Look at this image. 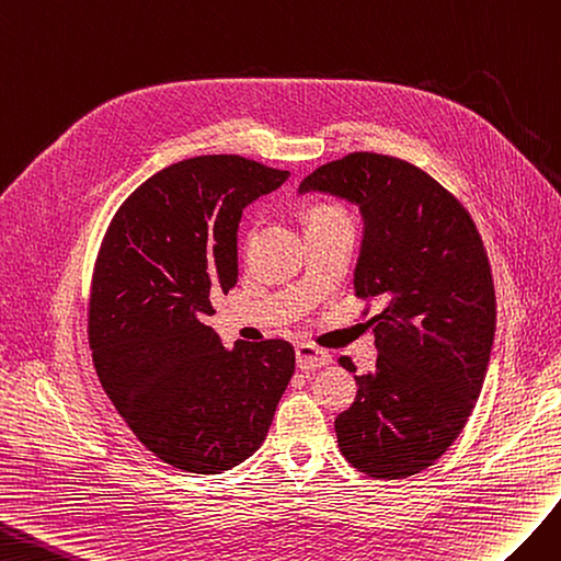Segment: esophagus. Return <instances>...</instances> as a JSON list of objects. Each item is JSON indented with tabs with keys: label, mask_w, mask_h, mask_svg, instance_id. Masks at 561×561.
Listing matches in <instances>:
<instances>
[{
	"label": "esophagus",
	"mask_w": 561,
	"mask_h": 561,
	"mask_svg": "<svg viewBox=\"0 0 561 561\" xmlns=\"http://www.w3.org/2000/svg\"><path fill=\"white\" fill-rule=\"evenodd\" d=\"M296 362H298V369L314 371V369H322V366H329L331 355L327 350H319L317 345L300 343L296 345Z\"/></svg>",
	"instance_id": "34e87169"
}]
</instances>
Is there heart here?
I'll return each mask as SVG.
<instances>
[{"label":"heart","mask_w":561,"mask_h":561,"mask_svg":"<svg viewBox=\"0 0 561 561\" xmlns=\"http://www.w3.org/2000/svg\"><path fill=\"white\" fill-rule=\"evenodd\" d=\"M331 218H347V216H345V211L339 209V206H329V204L314 206V209L310 211V222L312 220H331Z\"/></svg>","instance_id":"obj_1"}]
</instances>
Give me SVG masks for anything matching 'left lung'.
Here are the masks:
<instances>
[{"instance_id":"8db88e82","label":"left lung","mask_w":561,"mask_h":561,"mask_svg":"<svg viewBox=\"0 0 561 561\" xmlns=\"http://www.w3.org/2000/svg\"><path fill=\"white\" fill-rule=\"evenodd\" d=\"M298 192L359 206L355 294L382 308L369 319L376 371L355 376V402L335 419L339 449L374 479L411 477L446 454L482 392L495 331L484 242L449 190L397 157L345 154Z\"/></svg>"}]
</instances>
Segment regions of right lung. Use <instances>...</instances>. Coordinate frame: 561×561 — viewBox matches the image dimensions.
Wrapping results in <instances>:
<instances>
[{
  "mask_svg": "<svg viewBox=\"0 0 561 561\" xmlns=\"http://www.w3.org/2000/svg\"><path fill=\"white\" fill-rule=\"evenodd\" d=\"M289 171L183 159L119 206L93 265L89 347L110 402L159 460L218 474L261 449L296 366L282 339L226 350L206 317L237 284L242 209Z\"/></svg>",
  "mask_w": 561,
  "mask_h": 561,
  "instance_id": "add662e5",
  "label": "right lung"
}]
</instances>
